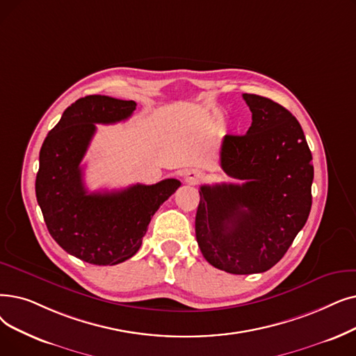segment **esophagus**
<instances>
[{
  "instance_id": "34e87169",
  "label": "esophagus",
  "mask_w": 356,
  "mask_h": 356,
  "mask_svg": "<svg viewBox=\"0 0 356 356\" xmlns=\"http://www.w3.org/2000/svg\"><path fill=\"white\" fill-rule=\"evenodd\" d=\"M204 177H205L204 173L197 168H191V170H188L186 175H184V180H186V183H189V184H199L204 180Z\"/></svg>"
}]
</instances>
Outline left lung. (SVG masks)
I'll use <instances>...</instances> for the list:
<instances>
[{"label": "left lung", "mask_w": 356, "mask_h": 356, "mask_svg": "<svg viewBox=\"0 0 356 356\" xmlns=\"http://www.w3.org/2000/svg\"><path fill=\"white\" fill-rule=\"evenodd\" d=\"M252 112L245 135H225L221 167L243 183L204 184L195 231L209 264L234 275L280 261L312 209L314 168L300 122L268 97L243 95Z\"/></svg>", "instance_id": "1"}]
</instances>
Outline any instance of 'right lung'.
<instances>
[{
    "mask_svg": "<svg viewBox=\"0 0 356 356\" xmlns=\"http://www.w3.org/2000/svg\"><path fill=\"white\" fill-rule=\"evenodd\" d=\"M135 109L134 100L81 97L67 107L40 148L36 197L46 227L67 253L91 265L113 266L131 259L152 215L181 184L165 179L113 192L86 189L81 161L96 123L127 120Z\"/></svg>",
    "mask_w": 356,
    "mask_h": 356,
    "instance_id": "obj_1",
    "label": "right lung"
}]
</instances>
